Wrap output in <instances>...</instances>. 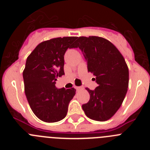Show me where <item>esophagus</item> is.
Masks as SVG:
<instances>
[{"instance_id": "1", "label": "esophagus", "mask_w": 150, "mask_h": 150, "mask_svg": "<svg viewBox=\"0 0 150 150\" xmlns=\"http://www.w3.org/2000/svg\"><path fill=\"white\" fill-rule=\"evenodd\" d=\"M74 88H76V91H80V90L83 89V86H75Z\"/></svg>"}]
</instances>
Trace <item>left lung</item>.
Listing matches in <instances>:
<instances>
[{
  "mask_svg": "<svg viewBox=\"0 0 150 150\" xmlns=\"http://www.w3.org/2000/svg\"><path fill=\"white\" fill-rule=\"evenodd\" d=\"M73 48L81 50L88 71L98 84L93 91L86 88L90 99L82 106L85 114L95 121H107L120 109L128 91L129 72L124 57L110 41L96 36L77 38Z\"/></svg>",
  "mask_w": 150,
  "mask_h": 150,
  "instance_id": "1",
  "label": "left lung"
}]
</instances>
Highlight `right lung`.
<instances>
[{
    "label": "right lung",
    "mask_w": 150,
    "mask_h": 150,
    "mask_svg": "<svg viewBox=\"0 0 150 150\" xmlns=\"http://www.w3.org/2000/svg\"><path fill=\"white\" fill-rule=\"evenodd\" d=\"M76 37L43 41L27 58L23 71L25 93L35 116L45 122H56L67 115L76 89L57 88V79L64 74V55L73 48Z\"/></svg>",
    "instance_id": "add662e5"
}]
</instances>
